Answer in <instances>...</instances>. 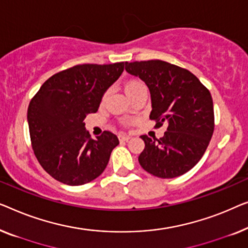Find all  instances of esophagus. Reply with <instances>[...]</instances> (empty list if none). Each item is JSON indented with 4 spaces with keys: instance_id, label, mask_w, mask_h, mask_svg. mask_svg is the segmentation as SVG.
Listing matches in <instances>:
<instances>
[{
    "instance_id": "esophagus-1",
    "label": "esophagus",
    "mask_w": 248,
    "mask_h": 248,
    "mask_svg": "<svg viewBox=\"0 0 248 248\" xmlns=\"http://www.w3.org/2000/svg\"><path fill=\"white\" fill-rule=\"evenodd\" d=\"M130 139V136L128 135H119V140L120 141H128Z\"/></svg>"
}]
</instances>
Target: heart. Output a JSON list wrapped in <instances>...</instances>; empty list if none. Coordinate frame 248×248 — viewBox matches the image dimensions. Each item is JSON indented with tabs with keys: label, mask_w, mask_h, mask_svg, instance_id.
Segmentation results:
<instances>
[{
	"label": "heart",
	"mask_w": 248,
	"mask_h": 248,
	"mask_svg": "<svg viewBox=\"0 0 248 248\" xmlns=\"http://www.w3.org/2000/svg\"><path fill=\"white\" fill-rule=\"evenodd\" d=\"M140 85H144V84H142L140 81H137V79H131V81H128L127 83H125V85H124L125 93L128 94L129 92H131L132 90L136 89V88H138V86H140ZM106 97H107V94H104L102 101L106 100Z\"/></svg>",
	"instance_id": "b5f03b06"
}]
</instances>
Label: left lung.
<instances>
[{
	"label": "left lung",
	"instance_id": "1",
	"mask_svg": "<svg viewBox=\"0 0 248 248\" xmlns=\"http://www.w3.org/2000/svg\"><path fill=\"white\" fill-rule=\"evenodd\" d=\"M125 71L145 82L151 93L149 119L169 124L162 138L142 135L138 160L146 172L162 179L186 173L203 156L214 134L211 94L187 69L163 61L124 62Z\"/></svg>",
	"mask_w": 248,
	"mask_h": 248
}]
</instances>
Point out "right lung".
Returning <instances> with one entry per match:
<instances>
[{
    "instance_id": "obj_1",
    "label": "right lung",
    "mask_w": 248,
    "mask_h": 248,
    "mask_svg": "<svg viewBox=\"0 0 248 248\" xmlns=\"http://www.w3.org/2000/svg\"><path fill=\"white\" fill-rule=\"evenodd\" d=\"M124 68V62L76 65L48 78L30 101L27 119L34 155L55 180L82 186L106 170L119 140L110 131L90 138L84 119L96 112Z\"/></svg>"
}]
</instances>
